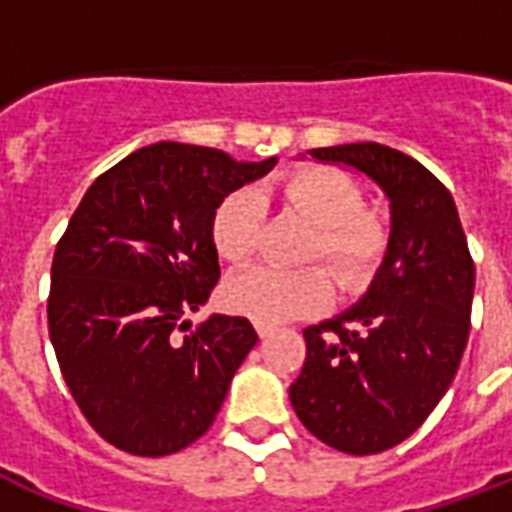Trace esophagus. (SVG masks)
Here are the masks:
<instances>
[{
	"label": "esophagus",
	"mask_w": 512,
	"mask_h": 512,
	"mask_svg": "<svg viewBox=\"0 0 512 512\" xmlns=\"http://www.w3.org/2000/svg\"><path fill=\"white\" fill-rule=\"evenodd\" d=\"M255 329L257 334H260V340H268L271 334L277 332V329H274V326H268V323H255Z\"/></svg>",
	"instance_id": "1"
}]
</instances>
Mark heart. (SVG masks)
<instances>
[{
    "instance_id": "obj_1",
    "label": "heart",
    "mask_w": 512,
    "mask_h": 512,
    "mask_svg": "<svg viewBox=\"0 0 512 512\" xmlns=\"http://www.w3.org/2000/svg\"><path fill=\"white\" fill-rule=\"evenodd\" d=\"M268 197L296 211L312 224L304 260L329 268L340 290H359L376 274L389 249V222L365 205V191L345 169L332 164H304L274 180ZM263 205L257 194L238 189L227 194L211 219L213 249L233 266H241L260 244ZM321 266L246 268L224 282L227 310L255 323H285L318 312L332 299V279Z\"/></svg>"
}]
</instances>
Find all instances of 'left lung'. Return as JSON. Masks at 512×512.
<instances>
[{
    "label": "left lung",
    "mask_w": 512,
    "mask_h": 512,
    "mask_svg": "<svg viewBox=\"0 0 512 512\" xmlns=\"http://www.w3.org/2000/svg\"><path fill=\"white\" fill-rule=\"evenodd\" d=\"M307 153L376 180L392 235L365 299L304 329L290 403L323 444L376 455L406 441L450 389L472 329L474 260L452 194L417 158L378 142Z\"/></svg>",
    "instance_id": "obj_1"
}]
</instances>
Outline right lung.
I'll list each match as a JSON object with an SVG mask.
<instances>
[{"label": "right lung", "instance_id": "right-lung-1", "mask_svg": "<svg viewBox=\"0 0 512 512\" xmlns=\"http://www.w3.org/2000/svg\"><path fill=\"white\" fill-rule=\"evenodd\" d=\"M277 158L238 164L216 147L156 142L98 175L51 263L49 337L93 430L161 458L200 439L257 343L246 318L186 312L219 282L216 205Z\"/></svg>", "mask_w": 512, "mask_h": 512}]
</instances>
